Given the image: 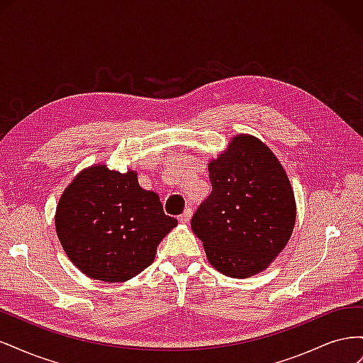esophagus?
<instances>
[{
  "label": "esophagus",
  "mask_w": 363,
  "mask_h": 363,
  "mask_svg": "<svg viewBox=\"0 0 363 363\" xmlns=\"http://www.w3.org/2000/svg\"><path fill=\"white\" fill-rule=\"evenodd\" d=\"M191 218H192V208H186V211L179 216V221L182 224H189Z\"/></svg>",
  "instance_id": "1"
}]
</instances>
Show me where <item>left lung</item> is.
I'll use <instances>...</instances> for the list:
<instances>
[{
	"label": "left lung",
	"instance_id": "left-lung-1",
	"mask_svg": "<svg viewBox=\"0 0 363 363\" xmlns=\"http://www.w3.org/2000/svg\"><path fill=\"white\" fill-rule=\"evenodd\" d=\"M207 168L212 194L195 212L192 232L224 276H256L292 235L296 206L288 174L268 145L251 135H236Z\"/></svg>",
	"mask_w": 363,
	"mask_h": 363
}]
</instances>
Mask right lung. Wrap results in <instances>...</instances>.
<instances>
[{
	"label": "right lung",
	"mask_w": 363,
	"mask_h": 363,
	"mask_svg": "<svg viewBox=\"0 0 363 363\" xmlns=\"http://www.w3.org/2000/svg\"><path fill=\"white\" fill-rule=\"evenodd\" d=\"M67 256L87 277L121 283L155 262L160 240L177 225L159 195L142 189L138 172L95 163L75 175L54 216Z\"/></svg>",
	"instance_id": "right-lung-1"
}]
</instances>
